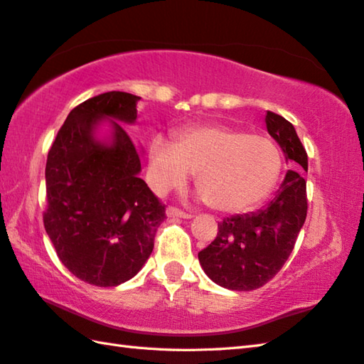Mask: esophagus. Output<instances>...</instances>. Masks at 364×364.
Listing matches in <instances>:
<instances>
[{"mask_svg":"<svg viewBox=\"0 0 364 364\" xmlns=\"http://www.w3.org/2000/svg\"><path fill=\"white\" fill-rule=\"evenodd\" d=\"M167 215L170 218H183V219H191L192 218L191 213H186V211L180 210V208H176V206H168Z\"/></svg>","mask_w":364,"mask_h":364,"instance_id":"esophagus-1","label":"esophagus"}]
</instances>
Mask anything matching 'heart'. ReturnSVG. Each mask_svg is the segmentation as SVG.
Here are the masks:
<instances>
[{"label":"heart","mask_w":364,"mask_h":364,"mask_svg":"<svg viewBox=\"0 0 364 364\" xmlns=\"http://www.w3.org/2000/svg\"><path fill=\"white\" fill-rule=\"evenodd\" d=\"M281 153L272 140L229 126H189L173 144L156 137L149 146L154 191L181 188L197 173L198 194L211 208L240 213L265 198L279 178Z\"/></svg>","instance_id":"1"}]
</instances>
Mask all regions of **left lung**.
<instances>
[{
    "mask_svg": "<svg viewBox=\"0 0 364 364\" xmlns=\"http://www.w3.org/2000/svg\"><path fill=\"white\" fill-rule=\"evenodd\" d=\"M267 129L286 159L308 170V154L295 127L274 112L267 113ZM308 213L304 178L289 170L273 202L249 215L225 218L218 235L198 252L203 272L218 286L249 291L273 279L294 251Z\"/></svg>",
    "mask_w": 364,
    "mask_h": 364,
    "instance_id": "left-lung-1",
    "label": "left lung"
}]
</instances>
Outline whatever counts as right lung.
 <instances>
[{"instance_id": "right-lung-1", "label": "right lung", "mask_w": 364, "mask_h": 364, "mask_svg": "<svg viewBox=\"0 0 364 364\" xmlns=\"http://www.w3.org/2000/svg\"><path fill=\"white\" fill-rule=\"evenodd\" d=\"M140 99L109 91L78 104L47 156L46 232L63 265L97 287L137 274L167 218L166 205L139 178L140 153L124 127L111 122L109 146L92 135L102 117L134 123Z\"/></svg>"}]
</instances>
